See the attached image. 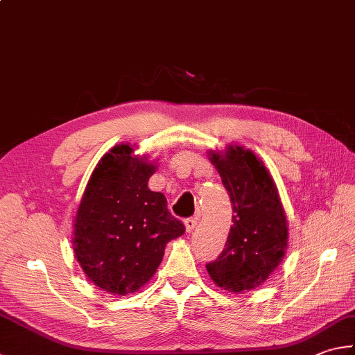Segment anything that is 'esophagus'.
I'll list each match as a JSON object with an SVG mask.
<instances>
[{
	"label": "esophagus",
	"instance_id": "34e87169",
	"mask_svg": "<svg viewBox=\"0 0 355 355\" xmlns=\"http://www.w3.org/2000/svg\"><path fill=\"white\" fill-rule=\"evenodd\" d=\"M185 230L189 232V233H191L193 230H195V227L198 225V218H189V219H185Z\"/></svg>",
	"mask_w": 355,
	"mask_h": 355
}]
</instances>
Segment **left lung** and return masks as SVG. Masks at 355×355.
<instances>
[{"label":"left lung","instance_id":"obj_1","mask_svg":"<svg viewBox=\"0 0 355 355\" xmlns=\"http://www.w3.org/2000/svg\"><path fill=\"white\" fill-rule=\"evenodd\" d=\"M232 200V225L224 250L207 264L220 289L253 291L282 264L289 247V223L275 180L258 155L244 145L209 150Z\"/></svg>","mask_w":355,"mask_h":355}]
</instances>
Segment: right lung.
I'll return each mask as SVG.
<instances>
[{"label":"right lung","mask_w":355,"mask_h":355,"mask_svg":"<svg viewBox=\"0 0 355 355\" xmlns=\"http://www.w3.org/2000/svg\"><path fill=\"white\" fill-rule=\"evenodd\" d=\"M136 148L119 144L102 156L72 220L73 257L86 278L122 297L155 277L165 245L185 232L166 209V198L148 189L157 162Z\"/></svg>","instance_id":"obj_1"}]
</instances>
